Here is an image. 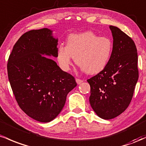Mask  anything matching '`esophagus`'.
Returning a JSON list of instances; mask_svg holds the SVG:
<instances>
[{
    "mask_svg": "<svg viewBox=\"0 0 146 146\" xmlns=\"http://www.w3.org/2000/svg\"><path fill=\"white\" fill-rule=\"evenodd\" d=\"M76 83H77L78 85H79V84H81L82 82H83V81H82V80H81V79H78V78H76Z\"/></svg>",
    "mask_w": 146,
    "mask_h": 146,
    "instance_id": "esophagus-1",
    "label": "esophagus"
}]
</instances>
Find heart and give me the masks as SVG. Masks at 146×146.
Wrapping results in <instances>:
<instances>
[{
	"label": "heart",
	"instance_id": "1",
	"mask_svg": "<svg viewBox=\"0 0 146 146\" xmlns=\"http://www.w3.org/2000/svg\"><path fill=\"white\" fill-rule=\"evenodd\" d=\"M113 45L107 37H100L91 31L68 36L66 46L57 48L56 59L60 67L68 71L75 63L86 74H99L107 67L112 54Z\"/></svg>",
	"mask_w": 146,
	"mask_h": 146
}]
</instances>
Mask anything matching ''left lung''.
Masks as SVG:
<instances>
[{
	"label": "left lung",
	"instance_id": "8db88e82",
	"mask_svg": "<svg viewBox=\"0 0 146 146\" xmlns=\"http://www.w3.org/2000/svg\"><path fill=\"white\" fill-rule=\"evenodd\" d=\"M113 50L107 67L88 80L90 104L96 115L112 119L128 107L139 78L138 55L135 42L115 26L110 25Z\"/></svg>",
	"mask_w": 146,
	"mask_h": 146
}]
</instances>
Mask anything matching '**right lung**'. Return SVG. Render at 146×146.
I'll return each instance as SVG.
<instances>
[{
	"label": "right lung",
	"instance_id": "add662e5",
	"mask_svg": "<svg viewBox=\"0 0 146 146\" xmlns=\"http://www.w3.org/2000/svg\"><path fill=\"white\" fill-rule=\"evenodd\" d=\"M48 28L31 30L14 45L7 63L8 78L23 112L39 122L54 120L61 112L67 95L77 84L54 60L58 38Z\"/></svg>",
	"mask_w": 146,
	"mask_h": 146
}]
</instances>
